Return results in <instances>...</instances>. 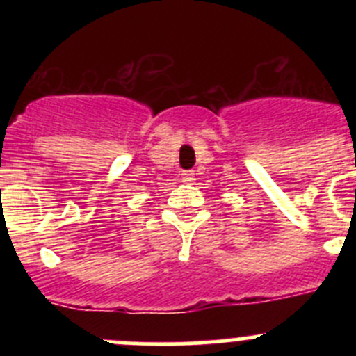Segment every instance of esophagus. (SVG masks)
<instances>
[{"instance_id": "34e87169", "label": "esophagus", "mask_w": 356, "mask_h": 356, "mask_svg": "<svg viewBox=\"0 0 356 356\" xmlns=\"http://www.w3.org/2000/svg\"><path fill=\"white\" fill-rule=\"evenodd\" d=\"M181 177H182V182H193V181H195V174H193L191 170H189V172H182Z\"/></svg>"}]
</instances>
